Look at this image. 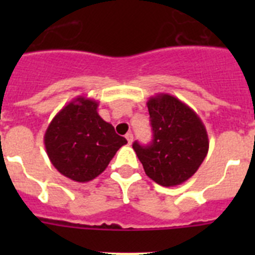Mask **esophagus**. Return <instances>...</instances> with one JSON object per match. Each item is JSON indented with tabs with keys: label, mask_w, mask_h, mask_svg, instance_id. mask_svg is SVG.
I'll return each mask as SVG.
<instances>
[{
	"label": "esophagus",
	"mask_w": 255,
	"mask_h": 255,
	"mask_svg": "<svg viewBox=\"0 0 255 255\" xmlns=\"http://www.w3.org/2000/svg\"><path fill=\"white\" fill-rule=\"evenodd\" d=\"M125 138H126V140H128V144H131L132 143V139H134V136H132V134L131 132H128V134L125 135Z\"/></svg>",
	"instance_id": "34e87169"
}]
</instances>
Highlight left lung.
Segmentation results:
<instances>
[{"instance_id":"8db88e82","label":"left lung","mask_w":255,"mask_h":255,"mask_svg":"<svg viewBox=\"0 0 255 255\" xmlns=\"http://www.w3.org/2000/svg\"><path fill=\"white\" fill-rule=\"evenodd\" d=\"M153 130L149 145L132 144L147 176L162 186H176L190 179L206 158L208 134L197 112L167 93L147 102Z\"/></svg>"}]
</instances>
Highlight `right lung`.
Instances as JSON below:
<instances>
[{"label": "right lung", "mask_w": 255, "mask_h": 255, "mask_svg": "<svg viewBox=\"0 0 255 255\" xmlns=\"http://www.w3.org/2000/svg\"><path fill=\"white\" fill-rule=\"evenodd\" d=\"M98 102L84 96L61 108L44 134V147L56 170L76 182L96 179L128 143L98 115Z\"/></svg>", "instance_id": "add662e5"}]
</instances>
